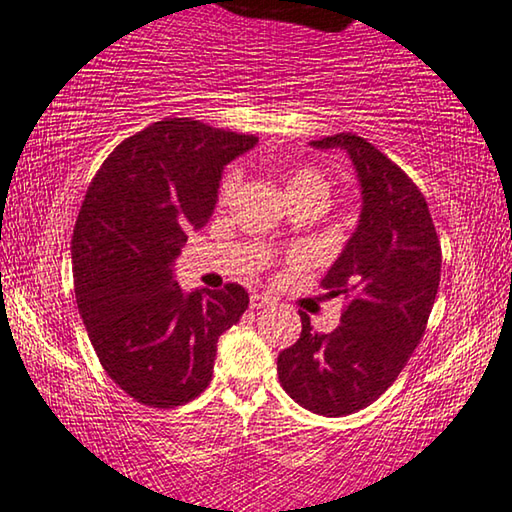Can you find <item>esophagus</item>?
<instances>
[{
	"label": "esophagus",
	"instance_id": "obj_1",
	"mask_svg": "<svg viewBox=\"0 0 512 512\" xmlns=\"http://www.w3.org/2000/svg\"><path fill=\"white\" fill-rule=\"evenodd\" d=\"M270 304H272V300H270V297H265V295H251L249 297V306L254 311L265 309V306H270Z\"/></svg>",
	"mask_w": 512,
	"mask_h": 512
}]
</instances>
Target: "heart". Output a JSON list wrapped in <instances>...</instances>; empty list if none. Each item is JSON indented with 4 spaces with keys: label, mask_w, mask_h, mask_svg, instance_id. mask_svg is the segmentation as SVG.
Here are the masks:
<instances>
[{
    "label": "heart",
    "mask_w": 512,
    "mask_h": 512,
    "mask_svg": "<svg viewBox=\"0 0 512 512\" xmlns=\"http://www.w3.org/2000/svg\"><path fill=\"white\" fill-rule=\"evenodd\" d=\"M235 185H238V171L229 169L222 176V183H219V190H217L219 203H226V201L231 199ZM302 190L320 192L322 196H325V199H327V194H329V187L325 183V178H322L318 171H311V169H297L295 174L290 176V180H288V192H302Z\"/></svg>",
    "instance_id": "1"
}]
</instances>
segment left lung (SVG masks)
Returning a JSON list of instances; mask_svg holds the SVG:
<instances>
[{
    "instance_id": "8db88e82",
    "label": "left lung",
    "mask_w": 512,
    "mask_h": 512,
    "mask_svg": "<svg viewBox=\"0 0 512 512\" xmlns=\"http://www.w3.org/2000/svg\"><path fill=\"white\" fill-rule=\"evenodd\" d=\"M311 146L350 155L364 203L357 231L320 281L329 295L348 300L341 325L320 334L300 313L302 334L281 352L277 371L304 410L345 416L391 387L426 334L442 247L419 187L364 137L341 132Z\"/></svg>"
}]
</instances>
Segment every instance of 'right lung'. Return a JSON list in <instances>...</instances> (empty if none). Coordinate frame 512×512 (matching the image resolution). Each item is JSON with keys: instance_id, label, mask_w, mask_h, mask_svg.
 I'll list each match as a JSON object with an SVG mask.
<instances>
[{"instance_id": "right-lung-1", "label": "right lung", "mask_w": 512, "mask_h": 512, "mask_svg": "<svg viewBox=\"0 0 512 512\" xmlns=\"http://www.w3.org/2000/svg\"><path fill=\"white\" fill-rule=\"evenodd\" d=\"M254 135L164 119L114 148L86 190L73 231L75 300L102 368L148 407L206 391L217 338L240 320V283L183 293L174 261L208 224L226 164Z\"/></svg>"}]
</instances>
